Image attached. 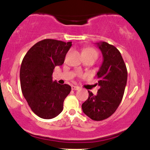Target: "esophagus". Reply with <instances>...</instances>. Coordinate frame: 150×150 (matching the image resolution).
Segmentation results:
<instances>
[{
    "mask_svg": "<svg viewBox=\"0 0 150 150\" xmlns=\"http://www.w3.org/2000/svg\"><path fill=\"white\" fill-rule=\"evenodd\" d=\"M71 89H73V90H78L79 89H80V87H78V86H75V85H72L71 87Z\"/></svg>",
    "mask_w": 150,
    "mask_h": 150,
    "instance_id": "1",
    "label": "esophagus"
}]
</instances>
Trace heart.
<instances>
[{
    "label": "heart",
    "mask_w": 150,
    "mask_h": 150,
    "mask_svg": "<svg viewBox=\"0 0 150 150\" xmlns=\"http://www.w3.org/2000/svg\"><path fill=\"white\" fill-rule=\"evenodd\" d=\"M82 56H92V57H94L95 59H97L98 53L97 51L94 49H93V48H87V49H84L82 51Z\"/></svg>",
    "instance_id": "heart-1"
}]
</instances>
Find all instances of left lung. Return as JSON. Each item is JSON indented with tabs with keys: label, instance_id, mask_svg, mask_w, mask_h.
Masks as SVG:
<instances>
[{
	"label": "left lung",
	"instance_id": "left-lung-1",
	"mask_svg": "<svg viewBox=\"0 0 150 150\" xmlns=\"http://www.w3.org/2000/svg\"><path fill=\"white\" fill-rule=\"evenodd\" d=\"M103 56V62L96 76L100 88L97 95L89 92L82 104L85 114L94 120H102L116 111L123 99L128 72L120 51L105 42L96 43Z\"/></svg>",
	"mask_w": 150,
	"mask_h": 150
}]
</instances>
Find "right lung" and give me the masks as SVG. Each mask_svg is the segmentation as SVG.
<instances>
[{"instance_id":"right-lung-1","label":"right lung","mask_w":150,"mask_h":150,"mask_svg":"<svg viewBox=\"0 0 150 150\" xmlns=\"http://www.w3.org/2000/svg\"><path fill=\"white\" fill-rule=\"evenodd\" d=\"M72 42L44 39L27 51L20 67L22 94L32 111L40 118L51 119L62 112L70 85L53 81L55 67L63 64Z\"/></svg>"}]
</instances>
